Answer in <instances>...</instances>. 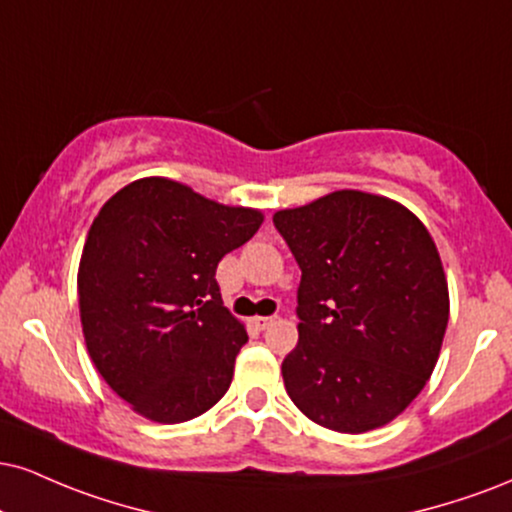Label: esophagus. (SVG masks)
<instances>
[{
  "mask_svg": "<svg viewBox=\"0 0 512 512\" xmlns=\"http://www.w3.org/2000/svg\"><path fill=\"white\" fill-rule=\"evenodd\" d=\"M274 322H276V317H255V319H252V324H255V329H260V331L269 329V326H272Z\"/></svg>",
  "mask_w": 512,
  "mask_h": 512,
  "instance_id": "1",
  "label": "esophagus"
}]
</instances>
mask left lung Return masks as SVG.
<instances>
[{
    "label": "left lung",
    "mask_w": 512,
    "mask_h": 512,
    "mask_svg": "<svg viewBox=\"0 0 512 512\" xmlns=\"http://www.w3.org/2000/svg\"><path fill=\"white\" fill-rule=\"evenodd\" d=\"M274 226L298 262V346L283 384L312 422L362 434L398 417L432 377L448 283L424 224L386 197L336 190L281 209Z\"/></svg>",
    "instance_id": "left-lung-1"
}]
</instances>
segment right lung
<instances>
[{"label": "right lung", "instance_id": "right-lung-1", "mask_svg": "<svg viewBox=\"0 0 512 512\" xmlns=\"http://www.w3.org/2000/svg\"><path fill=\"white\" fill-rule=\"evenodd\" d=\"M262 214L226 207L169 178H140L104 202L78 269L88 353L147 420H193L229 391L248 343L214 279Z\"/></svg>", "mask_w": 512, "mask_h": 512}]
</instances>
